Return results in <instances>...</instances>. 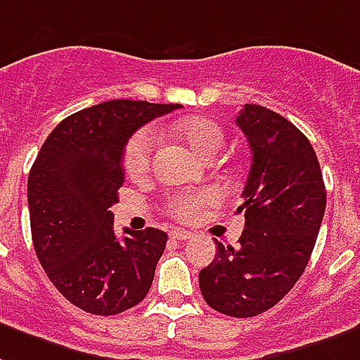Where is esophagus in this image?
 <instances>
[{"label":"esophagus","instance_id":"34e87169","mask_svg":"<svg viewBox=\"0 0 360 360\" xmlns=\"http://www.w3.org/2000/svg\"><path fill=\"white\" fill-rule=\"evenodd\" d=\"M169 236H172L173 240H188L193 234L188 233V231H172V233H169Z\"/></svg>","mask_w":360,"mask_h":360}]
</instances>
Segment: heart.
I'll use <instances>...</instances> for the list:
<instances>
[{
  "label": "heart",
  "instance_id": "obj_1",
  "mask_svg": "<svg viewBox=\"0 0 360 360\" xmlns=\"http://www.w3.org/2000/svg\"><path fill=\"white\" fill-rule=\"evenodd\" d=\"M173 135L185 143L196 156L202 160L212 162L219 156L225 146V131L223 127L210 118L193 116L177 122L173 126ZM153 148H154V133L153 129H141L133 133L124 148V167L129 177L143 179L148 175L153 167ZM215 191H200V193H183L175 194L167 200V214L179 221H191L198 210L217 202Z\"/></svg>",
  "mask_w": 360,
  "mask_h": 360
}]
</instances>
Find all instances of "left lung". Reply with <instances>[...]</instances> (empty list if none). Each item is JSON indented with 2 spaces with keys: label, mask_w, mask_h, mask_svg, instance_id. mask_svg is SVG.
<instances>
[{
  "label": "left lung",
  "mask_w": 360,
  "mask_h": 360,
  "mask_svg": "<svg viewBox=\"0 0 360 360\" xmlns=\"http://www.w3.org/2000/svg\"><path fill=\"white\" fill-rule=\"evenodd\" d=\"M236 126L246 135L252 167L242 191L238 246L217 244L198 275L212 309L248 319L281 302L307 267L326 210L315 148L297 127L259 105H244Z\"/></svg>",
  "instance_id": "1"
}]
</instances>
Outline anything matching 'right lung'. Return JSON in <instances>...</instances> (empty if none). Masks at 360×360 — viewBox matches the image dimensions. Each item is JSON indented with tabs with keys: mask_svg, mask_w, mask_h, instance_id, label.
Listing matches in <instances>:
<instances>
[{
	"mask_svg": "<svg viewBox=\"0 0 360 360\" xmlns=\"http://www.w3.org/2000/svg\"><path fill=\"white\" fill-rule=\"evenodd\" d=\"M177 108L106 101L63 120L39 148L28 175L32 242L49 281L82 311L118 315L150 290L167 234L124 229L118 238L110 206L126 181L129 137Z\"/></svg>",
	"mask_w": 360,
	"mask_h": 360,
	"instance_id": "obj_1",
	"label": "right lung"
}]
</instances>
